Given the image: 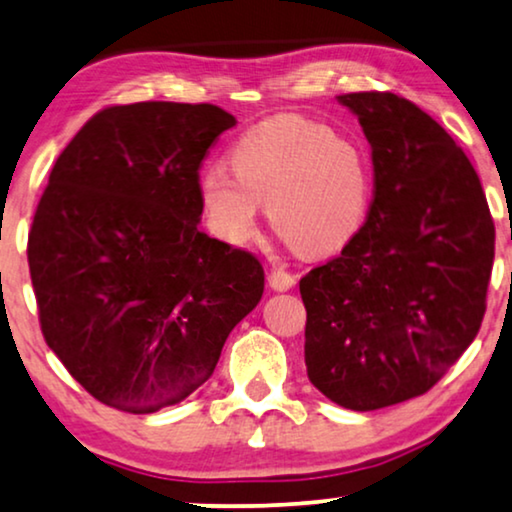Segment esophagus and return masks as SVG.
I'll return each mask as SVG.
<instances>
[{
    "instance_id": "1",
    "label": "esophagus",
    "mask_w": 512,
    "mask_h": 512,
    "mask_svg": "<svg viewBox=\"0 0 512 512\" xmlns=\"http://www.w3.org/2000/svg\"><path fill=\"white\" fill-rule=\"evenodd\" d=\"M296 278L292 276V273L282 271V269H273L269 273V287L276 289V292H287V289L294 287Z\"/></svg>"
}]
</instances>
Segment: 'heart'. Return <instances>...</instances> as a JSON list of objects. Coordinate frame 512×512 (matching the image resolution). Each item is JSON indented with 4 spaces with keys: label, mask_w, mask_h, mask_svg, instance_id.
Wrapping results in <instances>:
<instances>
[{
    "label": "heart",
    "mask_w": 512,
    "mask_h": 512,
    "mask_svg": "<svg viewBox=\"0 0 512 512\" xmlns=\"http://www.w3.org/2000/svg\"><path fill=\"white\" fill-rule=\"evenodd\" d=\"M232 174L209 167L200 197L211 230L243 243L255 232L259 202L276 234L296 253L322 255L349 241L368 207V170L347 137L303 117L266 119L230 151Z\"/></svg>",
    "instance_id": "b5f03b06"
}]
</instances>
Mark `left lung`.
<instances>
[{
  "label": "left lung",
  "mask_w": 512,
  "mask_h": 512,
  "mask_svg": "<svg viewBox=\"0 0 512 512\" xmlns=\"http://www.w3.org/2000/svg\"><path fill=\"white\" fill-rule=\"evenodd\" d=\"M372 147L375 193L338 257L299 282L312 386L354 411L430 391L478 335L494 220L467 154L391 91L338 96Z\"/></svg>",
  "instance_id": "obj_1"
}]
</instances>
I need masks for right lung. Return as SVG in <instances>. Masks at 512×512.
I'll use <instances>...</instances> for the list:
<instances>
[{
  "label": "right lung",
  "instance_id": "1",
  "mask_svg": "<svg viewBox=\"0 0 512 512\" xmlns=\"http://www.w3.org/2000/svg\"><path fill=\"white\" fill-rule=\"evenodd\" d=\"M232 126L211 103L110 105L52 167L27 241L38 322L108 407L186 400L262 299L259 259L197 230L202 160Z\"/></svg>",
  "mask_w": 512,
  "mask_h": 512
}]
</instances>
